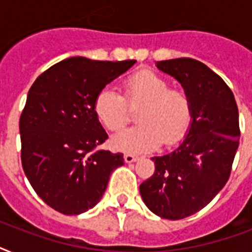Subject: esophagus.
<instances>
[{
  "instance_id": "obj_1",
  "label": "esophagus",
  "mask_w": 252,
  "mask_h": 252,
  "mask_svg": "<svg viewBox=\"0 0 252 252\" xmlns=\"http://www.w3.org/2000/svg\"><path fill=\"white\" fill-rule=\"evenodd\" d=\"M138 157L137 156H134V154H130V153H126V156H124V161L128 162V163H130V162H134L137 161Z\"/></svg>"
}]
</instances>
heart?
Returning <instances> with one entry per match:
<instances>
[{"label":"heart","instance_id":"1","mask_svg":"<svg viewBox=\"0 0 252 252\" xmlns=\"http://www.w3.org/2000/svg\"><path fill=\"white\" fill-rule=\"evenodd\" d=\"M123 95L104 87L94 99V114L110 132L122 130L129 119L128 107H140L138 126L120 132L111 140L116 150L140 153L174 145L187 133L192 122V103L182 89L170 87L161 74L142 69L124 78Z\"/></svg>","mask_w":252,"mask_h":252}]
</instances>
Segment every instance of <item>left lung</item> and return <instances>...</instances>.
<instances>
[{"label":"left lung","mask_w":252,"mask_h":252,"mask_svg":"<svg viewBox=\"0 0 252 252\" xmlns=\"http://www.w3.org/2000/svg\"><path fill=\"white\" fill-rule=\"evenodd\" d=\"M183 85L192 103L187 137L174 152L153 157L156 170L140 184L150 211L182 220L211 203L226 184L239 145L238 107L225 81L193 59L157 61Z\"/></svg>","instance_id":"left-lung-1"}]
</instances>
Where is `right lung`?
<instances>
[{
    "mask_svg": "<svg viewBox=\"0 0 252 252\" xmlns=\"http://www.w3.org/2000/svg\"><path fill=\"white\" fill-rule=\"evenodd\" d=\"M136 60L70 57L33 82L19 120L22 167L39 197L63 215H80L98 203L122 153L99 149L106 130L94 99Z\"/></svg>",
    "mask_w": 252,
    "mask_h": 252,
    "instance_id": "add662e5",
    "label": "right lung"
}]
</instances>
